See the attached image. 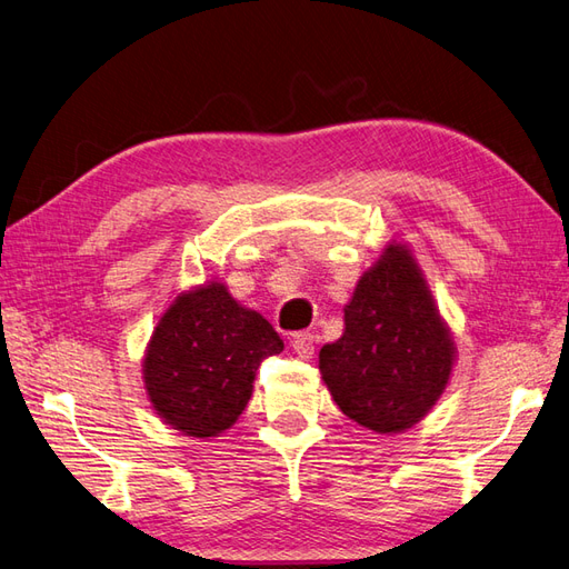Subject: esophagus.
<instances>
[{
    "label": "esophagus",
    "mask_w": 569,
    "mask_h": 569,
    "mask_svg": "<svg viewBox=\"0 0 569 569\" xmlns=\"http://www.w3.org/2000/svg\"><path fill=\"white\" fill-rule=\"evenodd\" d=\"M290 346H293V351L302 360H310L315 356V337H312V333H308V331L296 333L293 341H290Z\"/></svg>",
    "instance_id": "1"
}]
</instances>
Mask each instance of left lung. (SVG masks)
Here are the masks:
<instances>
[{
    "label": "left lung",
    "mask_w": 569,
    "mask_h": 569,
    "mask_svg": "<svg viewBox=\"0 0 569 569\" xmlns=\"http://www.w3.org/2000/svg\"><path fill=\"white\" fill-rule=\"evenodd\" d=\"M343 333L319 351L339 409L380 435L401 432L437 403L455 366V341L406 244H387L343 308Z\"/></svg>",
    "instance_id": "obj_1"
}]
</instances>
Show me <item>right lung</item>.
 <instances>
[{
    "instance_id": "obj_1",
    "label": "right lung",
    "mask_w": 569,
    "mask_h": 569,
    "mask_svg": "<svg viewBox=\"0 0 569 569\" xmlns=\"http://www.w3.org/2000/svg\"><path fill=\"white\" fill-rule=\"evenodd\" d=\"M283 351L264 317L247 310L218 281L174 298L143 356L153 411L189 437H218L252 397L259 362Z\"/></svg>"
}]
</instances>
